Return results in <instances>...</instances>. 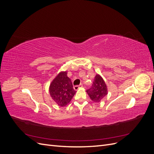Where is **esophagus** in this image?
<instances>
[{"label": "esophagus", "instance_id": "34e87169", "mask_svg": "<svg viewBox=\"0 0 154 154\" xmlns=\"http://www.w3.org/2000/svg\"><path fill=\"white\" fill-rule=\"evenodd\" d=\"M83 87V85H82V84H80L79 85H76V86H74V89L75 90V91H77V90H78L79 88H82Z\"/></svg>", "mask_w": 154, "mask_h": 154}]
</instances>
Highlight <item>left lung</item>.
Masks as SVG:
<instances>
[{
  "mask_svg": "<svg viewBox=\"0 0 154 154\" xmlns=\"http://www.w3.org/2000/svg\"><path fill=\"white\" fill-rule=\"evenodd\" d=\"M87 93L91 100L95 103H99L108 94L107 85L100 74H96L92 86L87 91Z\"/></svg>",
  "mask_w": 154,
  "mask_h": 154,
  "instance_id": "left-lung-1",
  "label": "left lung"
}]
</instances>
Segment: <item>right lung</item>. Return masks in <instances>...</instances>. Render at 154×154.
Segmentation results:
<instances>
[{
  "label": "right lung",
  "mask_w": 154,
  "mask_h": 154,
  "mask_svg": "<svg viewBox=\"0 0 154 154\" xmlns=\"http://www.w3.org/2000/svg\"><path fill=\"white\" fill-rule=\"evenodd\" d=\"M49 92L53 100L60 106L70 103L76 93L71 80L67 76V71H60L51 82Z\"/></svg>",
  "instance_id": "obj_1"
}]
</instances>
